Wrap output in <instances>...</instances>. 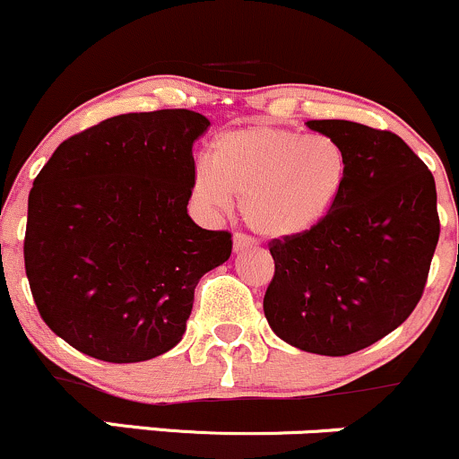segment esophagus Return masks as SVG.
<instances>
[{"mask_svg": "<svg viewBox=\"0 0 459 459\" xmlns=\"http://www.w3.org/2000/svg\"><path fill=\"white\" fill-rule=\"evenodd\" d=\"M256 243V240L252 238V236H247V234H234V249L236 252H240V249H247V247H252V245Z\"/></svg>", "mask_w": 459, "mask_h": 459, "instance_id": "34e87169", "label": "esophagus"}]
</instances>
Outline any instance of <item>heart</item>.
Returning <instances> with one entry per match:
<instances>
[{"label":"heart","instance_id":"heart-1","mask_svg":"<svg viewBox=\"0 0 459 459\" xmlns=\"http://www.w3.org/2000/svg\"><path fill=\"white\" fill-rule=\"evenodd\" d=\"M347 177L349 154L333 136L247 126L212 141L210 160L192 168L190 192L205 212H228L238 198L254 231L290 238L323 223Z\"/></svg>","mask_w":459,"mask_h":459}]
</instances>
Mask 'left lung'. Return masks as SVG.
<instances>
[{"label":"left lung","instance_id":"8db88e82","mask_svg":"<svg viewBox=\"0 0 459 459\" xmlns=\"http://www.w3.org/2000/svg\"><path fill=\"white\" fill-rule=\"evenodd\" d=\"M307 126L342 143L349 177L323 223L269 243L263 309L285 342L349 356L398 329L422 299L440 238L436 181L394 132L340 119Z\"/></svg>","mask_w":459,"mask_h":459}]
</instances>
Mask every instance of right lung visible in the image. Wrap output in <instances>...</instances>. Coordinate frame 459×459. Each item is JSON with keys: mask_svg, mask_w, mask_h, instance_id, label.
Listing matches in <instances>:
<instances>
[{"mask_svg": "<svg viewBox=\"0 0 459 459\" xmlns=\"http://www.w3.org/2000/svg\"><path fill=\"white\" fill-rule=\"evenodd\" d=\"M192 110L130 112L73 134L28 196L23 263L39 316L70 347L141 362L186 333L203 273L231 254L228 230L187 216Z\"/></svg>", "mask_w": 459, "mask_h": 459, "instance_id": "obj_1", "label": "right lung"}]
</instances>
